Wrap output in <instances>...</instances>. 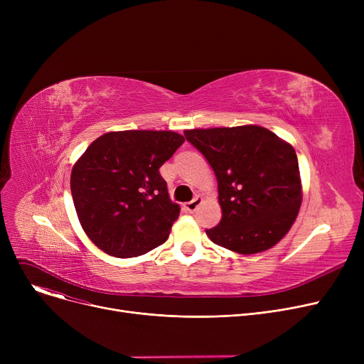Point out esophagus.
<instances>
[{
  "label": "esophagus",
  "instance_id": "esophagus-1",
  "mask_svg": "<svg viewBox=\"0 0 364 364\" xmlns=\"http://www.w3.org/2000/svg\"><path fill=\"white\" fill-rule=\"evenodd\" d=\"M200 202H202V198L196 196L193 200L184 203V209H186V211H188V213H195L196 209H198V206L200 205Z\"/></svg>",
  "mask_w": 364,
  "mask_h": 364
}]
</instances>
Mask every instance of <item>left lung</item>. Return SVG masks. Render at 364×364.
I'll list each match as a JSON object with an SVG mask.
<instances>
[{
  "instance_id": "1",
  "label": "left lung",
  "mask_w": 364,
  "mask_h": 364,
  "mask_svg": "<svg viewBox=\"0 0 364 364\" xmlns=\"http://www.w3.org/2000/svg\"><path fill=\"white\" fill-rule=\"evenodd\" d=\"M213 166L223 211L206 230L214 243L242 255L270 250L291 230L302 184L292 144L258 125L186 129Z\"/></svg>"
}]
</instances>
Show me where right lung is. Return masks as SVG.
<instances>
[{
	"instance_id": "1",
	"label": "right lung",
	"mask_w": 364,
	"mask_h": 364,
	"mask_svg": "<svg viewBox=\"0 0 364 364\" xmlns=\"http://www.w3.org/2000/svg\"><path fill=\"white\" fill-rule=\"evenodd\" d=\"M184 143L174 131H110L75 162L70 192L90 240L118 258L162 245L180 215L159 168Z\"/></svg>"
}]
</instances>
